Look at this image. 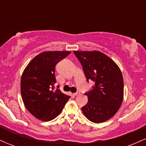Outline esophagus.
<instances>
[{"label":"esophagus","mask_w":146,"mask_h":146,"mask_svg":"<svg viewBox=\"0 0 146 146\" xmlns=\"http://www.w3.org/2000/svg\"><path fill=\"white\" fill-rule=\"evenodd\" d=\"M80 95V92H76V93H73V95H74V96H77V95Z\"/></svg>","instance_id":"obj_1"}]
</instances>
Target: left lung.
<instances>
[{
	"label": "left lung",
	"instance_id": "left-lung-1",
	"mask_svg": "<svg viewBox=\"0 0 146 146\" xmlns=\"http://www.w3.org/2000/svg\"><path fill=\"white\" fill-rule=\"evenodd\" d=\"M82 66L87 81L95 86L87 92L88 103L82 108L90 121L102 123L113 117L123 99V80L121 70L109 57L100 51H73Z\"/></svg>",
	"mask_w": 146,
	"mask_h": 146
}]
</instances>
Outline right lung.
<instances>
[{"instance_id": "obj_1", "label": "right lung", "mask_w": 146, "mask_h": 146, "mask_svg": "<svg viewBox=\"0 0 146 146\" xmlns=\"http://www.w3.org/2000/svg\"><path fill=\"white\" fill-rule=\"evenodd\" d=\"M71 51H45L36 56L23 71L21 90L23 101L31 115L41 121L53 119L61 113L70 97L56 83V64Z\"/></svg>"}]
</instances>
